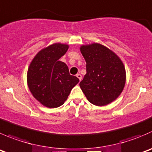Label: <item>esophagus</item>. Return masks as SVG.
<instances>
[{
	"mask_svg": "<svg viewBox=\"0 0 152 152\" xmlns=\"http://www.w3.org/2000/svg\"><path fill=\"white\" fill-rule=\"evenodd\" d=\"M76 77H77L78 79H79V81H81V79H82V75L79 74V73H78V74H76Z\"/></svg>",
	"mask_w": 152,
	"mask_h": 152,
	"instance_id": "34e87169",
	"label": "esophagus"
}]
</instances>
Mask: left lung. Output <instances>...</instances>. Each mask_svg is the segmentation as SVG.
Segmentation results:
<instances>
[{
    "instance_id": "1",
    "label": "left lung",
    "mask_w": 152,
    "mask_h": 152,
    "mask_svg": "<svg viewBox=\"0 0 152 152\" xmlns=\"http://www.w3.org/2000/svg\"><path fill=\"white\" fill-rule=\"evenodd\" d=\"M80 51L86 61L87 73L79 86L87 99L96 106L117 99L126 82V68L120 57L99 43L82 45Z\"/></svg>"
}]
</instances>
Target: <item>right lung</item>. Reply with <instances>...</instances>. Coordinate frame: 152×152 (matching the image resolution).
Wrapping results in <instances>:
<instances>
[{
    "label": "right lung",
    "mask_w": 152,
    "mask_h": 152,
    "mask_svg": "<svg viewBox=\"0 0 152 152\" xmlns=\"http://www.w3.org/2000/svg\"><path fill=\"white\" fill-rule=\"evenodd\" d=\"M69 45L55 43L41 50L32 58L26 74L27 85L34 98L42 105L55 108L62 105L79 79L69 73L59 58Z\"/></svg>",
    "instance_id": "1"
}]
</instances>
